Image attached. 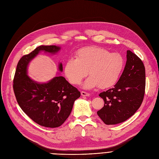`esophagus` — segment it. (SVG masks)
Wrapping results in <instances>:
<instances>
[{
	"label": "esophagus",
	"instance_id": "esophagus-1",
	"mask_svg": "<svg viewBox=\"0 0 159 159\" xmlns=\"http://www.w3.org/2000/svg\"><path fill=\"white\" fill-rule=\"evenodd\" d=\"M81 96H89L90 95L89 93H86L85 91H81Z\"/></svg>",
	"mask_w": 159,
	"mask_h": 159
}]
</instances>
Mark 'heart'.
<instances>
[{
    "mask_svg": "<svg viewBox=\"0 0 159 159\" xmlns=\"http://www.w3.org/2000/svg\"><path fill=\"white\" fill-rule=\"evenodd\" d=\"M124 58L119 53H110L99 47L79 50L75 58L69 59L65 66L66 78L74 85L80 84L89 73L83 84L85 89L99 86L109 88L116 84L124 67Z\"/></svg>",
    "mask_w": 159,
    "mask_h": 159,
    "instance_id": "1",
    "label": "heart"
}]
</instances>
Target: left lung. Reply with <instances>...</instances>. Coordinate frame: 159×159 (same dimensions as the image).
<instances>
[{
  "mask_svg": "<svg viewBox=\"0 0 159 159\" xmlns=\"http://www.w3.org/2000/svg\"><path fill=\"white\" fill-rule=\"evenodd\" d=\"M146 72L142 60L127 51L124 70L114 87L101 93L104 106L97 112L107 125L122 123L132 116L142 103L145 93Z\"/></svg>",
  "mask_w": 159,
  "mask_h": 159,
  "instance_id": "1",
  "label": "left lung"
}]
</instances>
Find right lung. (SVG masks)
<instances>
[{
    "label": "right lung",
    "instance_id": "add662e5",
    "mask_svg": "<svg viewBox=\"0 0 159 159\" xmlns=\"http://www.w3.org/2000/svg\"><path fill=\"white\" fill-rule=\"evenodd\" d=\"M61 49L55 45L39 46L18 62L13 79V90L20 107L34 122L46 127L61 126L69 116L75 100L81 94L63 76L47 83L36 82L28 75V66L41 51L55 54ZM59 70L63 71L62 63Z\"/></svg>",
    "mask_w": 159,
    "mask_h": 159
}]
</instances>
